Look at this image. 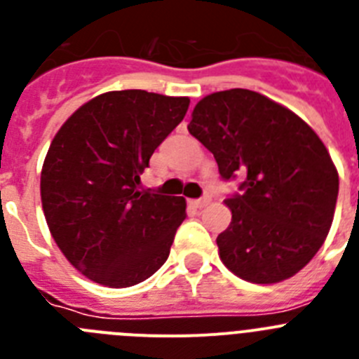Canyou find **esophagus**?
<instances>
[{
	"label": "esophagus",
	"mask_w": 359,
	"mask_h": 359,
	"mask_svg": "<svg viewBox=\"0 0 359 359\" xmlns=\"http://www.w3.org/2000/svg\"><path fill=\"white\" fill-rule=\"evenodd\" d=\"M208 203H210V198H199V199H194L192 205H194L196 208H203V207H207Z\"/></svg>",
	"instance_id": "1"
}]
</instances>
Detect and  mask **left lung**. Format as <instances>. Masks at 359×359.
<instances>
[{
  "label": "left lung",
  "instance_id": "1",
  "mask_svg": "<svg viewBox=\"0 0 359 359\" xmlns=\"http://www.w3.org/2000/svg\"><path fill=\"white\" fill-rule=\"evenodd\" d=\"M189 133L217 161L223 180L244 176L224 199L231 223L217 236L223 264L243 280L275 284L322 248L338 198V170L313 129L293 111L250 90L196 104Z\"/></svg>",
  "mask_w": 359,
  "mask_h": 359
}]
</instances>
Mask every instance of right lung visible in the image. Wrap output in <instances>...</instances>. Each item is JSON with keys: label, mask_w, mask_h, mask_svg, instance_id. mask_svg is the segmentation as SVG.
I'll return each mask as SVG.
<instances>
[{"label": "right lung", "mask_w": 359, "mask_h": 359, "mask_svg": "<svg viewBox=\"0 0 359 359\" xmlns=\"http://www.w3.org/2000/svg\"><path fill=\"white\" fill-rule=\"evenodd\" d=\"M189 104L144 90L107 91L57 131L41 170L43 212L59 250L90 280L135 286L167 261L187 203L138 185Z\"/></svg>", "instance_id": "right-lung-1"}]
</instances>
